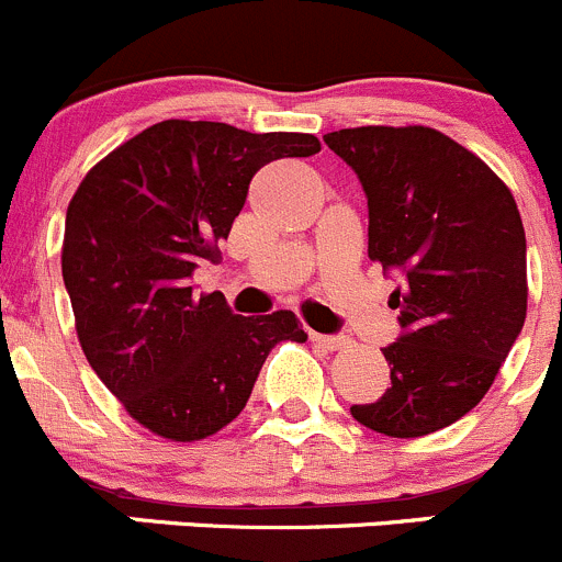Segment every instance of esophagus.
<instances>
[{"instance_id":"1","label":"esophagus","mask_w":562,"mask_h":562,"mask_svg":"<svg viewBox=\"0 0 562 562\" xmlns=\"http://www.w3.org/2000/svg\"><path fill=\"white\" fill-rule=\"evenodd\" d=\"M310 339H313L315 345H321V348H326V350H342V348H348L350 345V339L348 337H331V334H310Z\"/></svg>"}]
</instances>
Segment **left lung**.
<instances>
[{"label":"left lung","mask_w":562,"mask_h":562,"mask_svg":"<svg viewBox=\"0 0 562 562\" xmlns=\"http://www.w3.org/2000/svg\"><path fill=\"white\" fill-rule=\"evenodd\" d=\"M367 192L370 260L402 274L389 304L402 337L383 348L386 394L350 413L389 438H422L473 411L527 315L517 201L481 157L424 124L323 135Z\"/></svg>","instance_id":"obj_1"}]
</instances>
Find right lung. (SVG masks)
<instances>
[{
    "mask_svg": "<svg viewBox=\"0 0 562 562\" xmlns=\"http://www.w3.org/2000/svg\"><path fill=\"white\" fill-rule=\"evenodd\" d=\"M317 151L310 133L166 119L105 155L70 198L61 277L78 342L157 438L192 443L228 427L269 350L307 339L291 310L234 315L223 293L195 296L190 277L220 258L266 162Z\"/></svg>",
    "mask_w": 562,
    "mask_h": 562,
    "instance_id": "add662e5",
    "label": "right lung"
}]
</instances>
